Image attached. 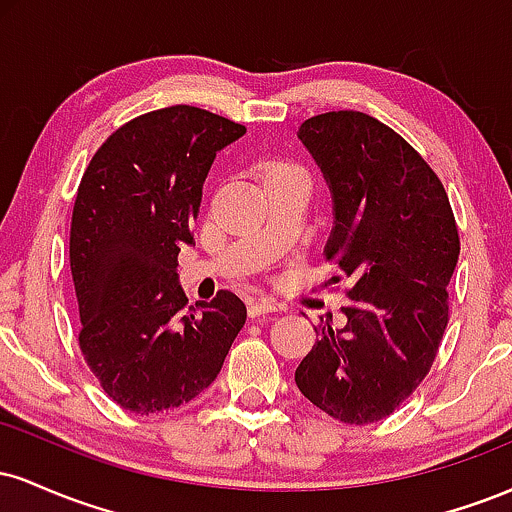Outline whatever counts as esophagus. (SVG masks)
Segmentation results:
<instances>
[{"label":"esophagus","mask_w":512,"mask_h":512,"mask_svg":"<svg viewBox=\"0 0 512 512\" xmlns=\"http://www.w3.org/2000/svg\"><path fill=\"white\" fill-rule=\"evenodd\" d=\"M276 303H272V301H267V298H250L248 301V315L250 317H262V315H267V313H276Z\"/></svg>","instance_id":"34e87169"}]
</instances>
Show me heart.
<instances>
[{
	"mask_svg": "<svg viewBox=\"0 0 512 512\" xmlns=\"http://www.w3.org/2000/svg\"><path fill=\"white\" fill-rule=\"evenodd\" d=\"M262 175H264V182H276V180H305L308 182V173H305L298 163L284 161V158H272V161L264 163Z\"/></svg>",
	"mask_w": 512,
	"mask_h": 512,
	"instance_id": "heart-1",
	"label": "heart"
}]
</instances>
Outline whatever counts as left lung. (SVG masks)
Instances as JSON below:
<instances>
[{"mask_svg": "<svg viewBox=\"0 0 512 512\" xmlns=\"http://www.w3.org/2000/svg\"><path fill=\"white\" fill-rule=\"evenodd\" d=\"M298 137L334 197L325 260L349 279L346 325L322 322L296 385L344 424L385 419L436 361L460 233L448 192L402 134L358 110L305 120Z\"/></svg>", "mask_w": 512, "mask_h": 512, "instance_id": "obj_1", "label": "left lung"}]
</instances>
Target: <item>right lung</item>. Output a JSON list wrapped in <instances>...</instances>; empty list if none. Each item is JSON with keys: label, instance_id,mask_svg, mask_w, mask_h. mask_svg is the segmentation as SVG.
<instances>
[{"label": "right lung", "instance_id": "1", "mask_svg": "<svg viewBox=\"0 0 512 512\" xmlns=\"http://www.w3.org/2000/svg\"><path fill=\"white\" fill-rule=\"evenodd\" d=\"M243 134L195 105L151 110L117 127L79 182L69 231L79 349L105 395L134 414L195 399L245 325L236 293L187 308L175 284L216 151Z\"/></svg>", "mask_w": 512, "mask_h": 512}]
</instances>
